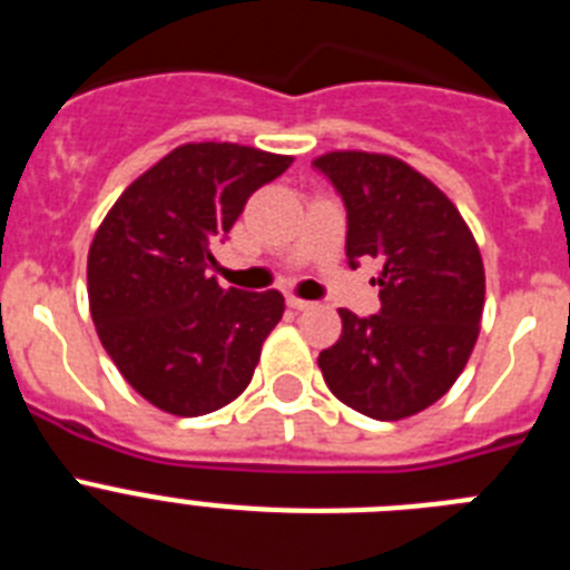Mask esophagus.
<instances>
[{
  "instance_id": "34e87169",
  "label": "esophagus",
  "mask_w": 570,
  "mask_h": 570,
  "mask_svg": "<svg viewBox=\"0 0 570 570\" xmlns=\"http://www.w3.org/2000/svg\"><path fill=\"white\" fill-rule=\"evenodd\" d=\"M288 308H294V311H311V308H314V302L296 299V296H288Z\"/></svg>"
}]
</instances>
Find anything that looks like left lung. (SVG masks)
I'll return each mask as SVG.
<instances>
[{
    "mask_svg": "<svg viewBox=\"0 0 570 570\" xmlns=\"http://www.w3.org/2000/svg\"><path fill=\"white\" fill-rule=\"evenodd\" d=\"M347 214L345 254L376 256L380 314L342 308V336L320 354L331 394L371 420L434 405L480 334L485 271L454 203L394 156L336 150L314 159Z\"/></svg>",
    "mask_w": 570,
    "mask_h": 570,
    "instance_id": "obj_1",
    "label": "left lung"
}]
</instances>
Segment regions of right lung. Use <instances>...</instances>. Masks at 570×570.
Masks as SVG:
<instances>
[{
	"mask_svg": "<svg viewBox=\"0 0 570 570\" xmlns=\"http://www.w3.org/2000/svg\"><path fill=\"white\" fill-rule=\"evenodd\" d=\"M291 156L230 142L170 150L125 190L88 254L90 316L128 385L176 416H203L248 387L282 320L279 291H223L216 242Z\"/></svg>",
	"mask_w": 570,
	"mask_h": 570,
	"instance_id": "obj_1",
	"label": "right lung"
}]
</instances>
